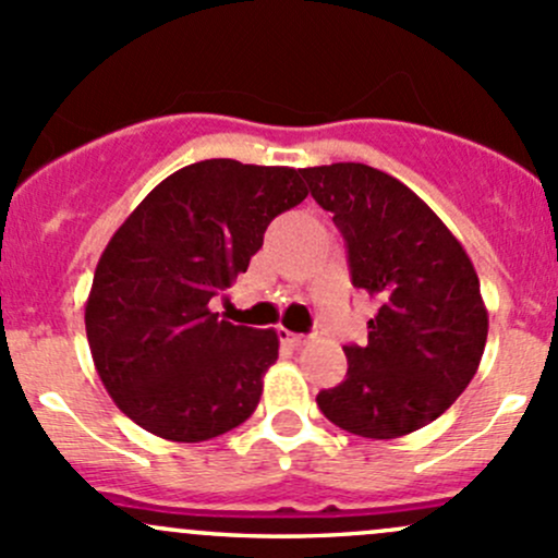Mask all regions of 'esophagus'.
I'll use <instances>...</instances> for the list:
<instances>
[{
  "instance_id": "obj_1",
  "label": "esophagus",
  "mask_w": 558,
  "mask_h": 558,
  "mask_svg": "<svg viewBox=\"0 0 558 558\" xmlns=\"http://www.w3.org/2000/svg\"><path fill=\"white\" fill-rule=\"evenodd\" d=\"M280 337H283L291 348H302V344L310 342V337H304V333H291V331H286V328L280 331Z\"/></svg>"
}]
</instances>
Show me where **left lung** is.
<instances>
[{
  "mask_svg": "<svg viewBox=\"0 0 558 558\" xmlns=\"http://www.w3.org/2000/svg\"><path fill=\"white\" fill-rule=\"evenodd\" d=\"M348 245L355 289L377 299L368 344H348V379L318 392L342 430L401 438L441 417L476 374L489 315L460 240L425 203L363 162L304 168Z\"/></svg>",
  "mask_w": 558,
  "mask_h": 558,
  "instance_id": "obj_1",
  "label": "left lung"
}]
</instances>
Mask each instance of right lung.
Returning <instances> with one entry per match:
<instances>
[{
    "instance_id": "right-lung-1",
    "label": "right lung",
    "mask_w": 558,
    "mask_h": 558,
    "mask_svg": "<svg viewBox=\"0 0 558 558\" xmlns=\"http://www.w3.org/2000/svg\"><path fill=\"white\" fill-rule=\"evenodd\" d=\"M296 168L203 160L168 175L111 234L85 304L93 363L144 430L197 444L259 407L278 331L221 320L208 302L307 197Z\"/></svg>"
}]
</instances>
